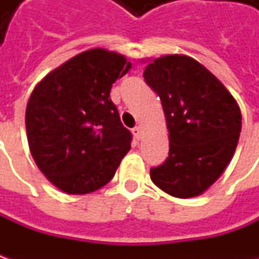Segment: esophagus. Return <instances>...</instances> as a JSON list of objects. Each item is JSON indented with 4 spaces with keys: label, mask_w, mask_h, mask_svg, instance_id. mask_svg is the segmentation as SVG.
I'll return each instance as SVG.
<instances>
[{
    "label": "esophagus",
    "mask_w": 259,
    "mask_h": 259,
    "mask_svg": "<svg viewBox=\"0 0 259 259\" xmlns=\"http://www.w3.org/2000/svg\"><path fill=\"white\" fill-rule=\"evenodd\" d=\"M133 134H134V137L137 138V140H140V138H141V135H143V130H141V126H135V128H133Z\"/></svg>",
    "instance_id": "esophagus-1"
}]
</instances>
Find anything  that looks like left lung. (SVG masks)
Listing matches in <instances>:
<instances>
[{
    "mask_svg": "<svg viewBox=\"0 0 259 259\" xmlns=\"http://www.w3.org/2000/svg\"><path fill=\"white\" fill-rule=\"evenodd\" d=\"M144 80L160 96L170 140L168 157L150 170L151 180L174 197L199 196L234 157L241 109L222 82L187 56L155 59Z\"/></svg>",
    "mask_w": 259,
    "mask_h": 259,
    "instance_id": "8db88e82",
    "label": "left lung"
}]
</instances>
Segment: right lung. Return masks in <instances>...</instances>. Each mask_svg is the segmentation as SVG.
I'll list each match as a JSON object with an SVG mask.
<instances>
[{
    "label": "right lung",
    "mask_w": 259,
    "mask_h": 259,
    "mask_svg": "<svg viewBox=\"0 0 259 259\" xmlns=\"http://www.w3.org/2000/svg\"><path fill=\"white\" fill-rule=\"evenodd\" d=\"M131 69L122 55L92 49L72 57L35 86L25 130L35 164L67 194L109 183L131 148L111 88Z\"/></svg>",
    "instance_id": "obj_1"
}]
</instances>
